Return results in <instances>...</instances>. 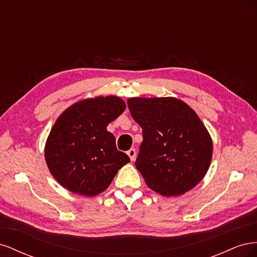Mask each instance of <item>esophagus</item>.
I'll return each instance as SVG.
<instances>
[{
	"instance_id": "1",
	"label": "esophagus",
	"mask_w": 257,
	"mask_h": 257,
	"mask_svg": "<svg viewBox=\"0 0 257 257\" xmlns=\"http://www.w3.org/2000/svg\"><path fill=\"white\" fill-rule=\"evenodd\" d=\"M126 153H127V155H128L130 159H131L132 161L135 160V158H136V150H135V149H133V148H132V149H130Z\"/></svg>"
}]
</instances>
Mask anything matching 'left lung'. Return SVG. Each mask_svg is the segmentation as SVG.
<instances>
[{"label": "left lung", "mask_w": 257, "mask_h": 257, "mask_svg": "<svg viewBox=\"0 0 257 257\" xmlns=\"http://www.w3.org/2000/svg\"><path fill=\"white\" fill-rule=\"evenodd\" d=\"M127 106L143 128L135 165L147 185L164 196L193 189L212 158L211 138L196 112L175 97H133Z\"/></svg>", "instance_id": "left-lung-1"}]
</instances>
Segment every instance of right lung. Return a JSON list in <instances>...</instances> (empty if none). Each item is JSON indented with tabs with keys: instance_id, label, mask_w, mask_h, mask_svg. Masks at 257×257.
Masks as SVG:
<instances>
[{
	"instance_id": "right-lung-1",
	"label": "right lung",
	"mask_w": 257,
	"mask_h": 257,
	"mask_svg": "<svg viewBox=\"0 0 257 257\" xmlns=\"http://www.w3.org/2000/svg\"><path fill=\"white\" fill-rule=\"evenodd\" d=\"M120 97L84 99L71 106L54 124L45 158L57 181L84 196L105 191L118 170L131 160L115 147L107 125L125 109Z\"/></svg>"
}]
</instances>
